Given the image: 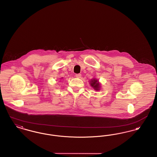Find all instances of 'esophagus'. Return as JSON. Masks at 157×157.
I'll return each mask as SVG.
<instances>
[{
	"instance_id": "1",
	"label": "esophagus",
	"mask_w": 157,
	"mask_h": 157,
	"mask_svg": "<svg viewBox=\"0 0 157 157\" xmlns=\"http://www.w3.org/2000/svg\"><path fill=\"white\" fill-rule=\"evenodd\" d=\"M81 76H82V75L81 74H78L75 75V76H76V78H81Z\"/></svg>"
}]
</instances>
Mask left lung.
<instances>
[{"label": "left lung", "mask_w": 157, "mask_h": 157, "mask_svg": "<svg viewBox=\"0 0 157 157\" xmlns=\"http://www.w3.org/2000/svg\"><path fill=\"white\" fill-rule=\"evenodd\" d=\"M90 83H91L90 84H91V86H92L95 89V90H96V91L99 90L100 84L98 82V81L97 79H92V81H91Z\"/></svg>", "instance_id": "8db88e82"}]
</instances>
